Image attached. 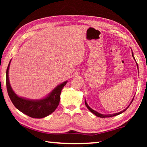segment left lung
<instances>
[{"mask_svg": "<svg viewBox=\"0 0 147 147\" xmlns=\"http://www.w3.org/2000/svg\"><path fill=\"white\" fill-rule=\"evenodd\" d=\"M131 54H132V56H133V58H134V60L136 61V59H135V58H134V54H133V52L131 51ZM137 65H138V64H137ZM133 100H134V98L132 99V100H131V102H130V105L131 104V103L132 102V101H133ZM85 104H86V107L87 108H88V109L89 111H91V113H93V114H94V115H95L96 116H97V117H101V118H105V117H114V116H116V115H119V114H121V113H122L123 112H124V111H126V109H127V108H128L129 106H130V105H129L127 108H126V109H124V110H123V111H120V112H119V113H113V114H108V115H104V114H101V113H98V112H97V111H94V110H93V109H91L90 107H89V106H88V104H87V102H86V100H85Z\"/></svg>", "mask_w": 147, "mask_h": 147, "instance_id": "obj_1", "label": "left lung"}]
</instances>
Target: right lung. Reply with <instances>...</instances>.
<instances>
[{
	"instance_id": "right-lung-1",
	"label": "right lung",
	"mask_w": 147,
	"mask_h": 147,
	"mask_svg": "<svg viewBox=\"0 0 147 147\" xmlns=\"http://www.w3.org/2000/svg\"><path fill=\"white\" fill-rule=\"evenodd\" d=\"M10 63L11 60L6 70V88L9 98L11 99L15 107L25 115L36 119L44 118L54 112L59 105L61 91L63 87L66 85L67 81L63 82V83L57 86L46 97L39 100H31L20 97L13 91L9 84L8 74Z\"/></svg>"
}]
</instances>
